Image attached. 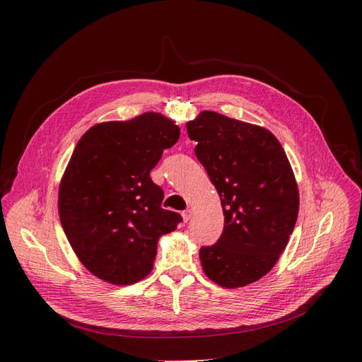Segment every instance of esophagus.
Returning <instances> with one entry per match:
<instances>
[{"label": "esophagus", "mask_w": 362, "mask_h": 362, "mask_svg": "<svg viewBox=\"0 0 362 362\" xmlns=\"http://www.w3.org/2000/svg\"><path fill=\"white\" fill-rule=\"evenodd\" d=\"M192 214H193V211L190 210V208H189V210H185V211H182V221H184L185 223H187V222L190 221V217H192Z\"/></svg>", "instance_id": "34e87169"}]
</instances>
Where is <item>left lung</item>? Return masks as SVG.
<instances>
[{
	"label": "left lung",
	"mask_w": 362,
	"mask_h": 362,
	"mask_svg": "<svg viewBox=\"0 0 362 362\" xmlns=\"http://www.w3.org/2000/svg\"><path fill=\"white\" fill-rule=\"evenodd\" d=\"M185 128L225 216L222 235L201 247L202 269L225 288L245 287L276 264L298 221L290 161L270 131L216 112H202Z\"/></svg>",
	"instance_id": "1"
}]
</instances>
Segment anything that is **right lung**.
<instances>
[{
  "mask_svg": "<svg viewBox=\"0 0 362 362\" xmlns=\"http://www.w3.org/2000/svg\"><path fill=\"white\" fill-rule=\"evenodd\" d=\"M180 127L158 113L92 127L76 144L59 192L63 231L95 276L117 286L144 279L157 243L181 214L163 210V189L151 180Z\"/></svg>",
  "mask_w": 362,
  "mask_h": 362,
  "instance_id": "right-lung-1",
  "label": "right lung"
}]
</instances>
